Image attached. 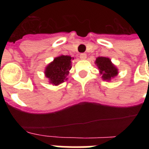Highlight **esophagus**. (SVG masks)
Instances as JSON below:
<instances>
[{
	"mask_svg": "<svg viewBox=\"0 0 149 149\" xmlns=\"http://www.w3.org/2000/svg\"><path fill=\"white\" fill-rule=\"evenodd\" d=\"M79 58H81V59H85L86 58V54L81 53L79 55Z\"/></svg>",
	"mask_w": 149,
	"mask_h": 149,
	"instance_id": "1",
	"label": "esophagus"
}]
</instances>
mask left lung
Here are the masks:
<instances>
[{
    "label": "left lung",
    "instance_id": "8db88e82",
    "mask_svg": "<svg viewBox=\"0 0 149 149\" xmlns=\"http://www.w3.org/2000/svg\"><path fill=\"white\" fill-rule=\"evenodd\" d=\"M95 64L98 67L102 79L105 81H111L118 75V69L112 63L111 58L107 57H97Z\"/></svg>",
    "mask_w": 149,
    "mask_h": 149
}]
</instances>
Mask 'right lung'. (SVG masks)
I'll return each instance as SVG.
<instances>
[{
  "label": "right lung",
  "mask_w": 149,
  "mask_h": 149,
  "mask_svg": "<svg viewBox=\"0 0 149 149\" xmlns=\"http://www.w3.org/2000/svg\"><path fill=\"white\" fill-rule=\"evenodd\" d=\"M72 58L70 56H58L49 63L45 70V76L49 79V84L58 86L67 80V76L72 68Z\"/></svg>",
  "instance_id": "1"
}]
</instances>
